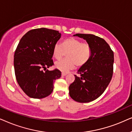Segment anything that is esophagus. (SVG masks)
<instances>
[{
  "instance_id": "obj_1",
  "label": "esophagus",
  "mask_w": 132,
  "mask_h": 132,
  "mask_svg": "<svg viewBox=\"0 0 132 132\" xmlns=\"http://www.w3.org/2000/svg\"><path fill=\"white\" fill-rule=\"evenodd\" d=\"M67 74H68V73H66V72H62V73H61V75H62V76H66V75Z\"/></svg>"
}]
</instances>
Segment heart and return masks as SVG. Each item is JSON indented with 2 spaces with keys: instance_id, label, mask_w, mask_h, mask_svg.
I'll list each match as a JSON object with an SVG mask.
<instances>
[{
  "instance_id": "heart-1",
  "label": "heart",
  "mask_w": 132,
  "mask_h": 132,
  "mask_svg": "<svg viewBox=\"0 0 132 132\" xmlns=\"http://www.w3.org/2000/svg\"><path fill=\"white\" fill-rule=\"evenodd\" d=\"M66 54L67 59L55 63V67L62 72H68L75 66L80 68L88 62L92 55V48L89 44L82 43L75 38H68L56 44L52 50V55L57 60H60Z\"/></svg>"
}]
</instances>
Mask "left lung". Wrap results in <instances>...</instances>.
Wrapping results in <instances>:
<instances>
[{"instance_id": "8db88e82", "label": "left lung", "mask_w": 132, "mask_h": 132, "mask_svg": "<svg viewBox=\"0 0 132 132\" xmlns=\"http://www.w3.org/2000/svg\"><path fill=\"white\" fill-rule=\"evenodd\" d=\"M86 40L92 48V55L86 64L75 75L69 87V95L75 101L89 103L96 100L106 90L113 71V51L105 40L93 34H76Z\"/></svg>"}]
</instances>
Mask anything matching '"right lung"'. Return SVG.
<instances>
[{"label":"right lung","mask_w":132,"mask_h":132,"mask_svg":"<svg viewBox=\"0 0 132 132\" xmlns=\"http://www.w3.org/2000/svg\"><path fill=\"white\" fill-rule=\"evenodd\" d=\"M60 37L58 31L42 28L29 31L19 42L14 56L15 78L29 97L41 99L50 95L55 80L61 77L57 69L43 72L54 65L52 50Z\"/></svg>","instance_id":"add662e5"}]
</instances>
